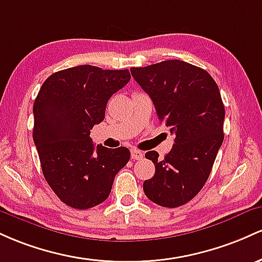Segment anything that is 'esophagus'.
<instances>
[{
	"mask_svg": "<svg viewBox=\"0 0 262 262\" xmlns=\"http://www.w3.org/2000/svg\"><path fill=\"white\" fill-rule=\"evenodd\" d=\"M143 157V154L141 151H139V149H136V148H134V149H131V158L132 160H141V158Z\"/></svg>",
	"mask_w": 262,
	"mask_h": 262,
	"instance_id": "esophagus-1",
	"label": "esophagus"
}]
</instances>
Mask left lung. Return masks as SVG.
<instances>
[{
	"label": "left lung",
	"instance_id": "obj_1",
	"mask_svg": "<svg viewBox=\"0 0 262 262\" xmlns=\"http://www.w3.org/2000/svg\"><path fill=\"white\" fill-rule=\"evenodd\" d=\"M131 74L154 101L158 120L174 135L163 160L156 151L146 154L156 172L143 182V190L161 207H181L201 192L224 140L219 88L209 73L182 60L131 68Z\"/></svg>",
	"mask_w": 262,
	"mask_h": 262
}]
</instances>
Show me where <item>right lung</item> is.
Wrapping results in <instances>:
<instances>
[{"mask_svg": "<svg viewBox=\"0 0 262 262\" xmlns=\"http://www.w3.org/2000/svg\"><path fill=\"white\" fill-rule=\"evenodd\" d=\"M130 79L127 69L68 68L48 76L34 100L33 141L44 178L69 207L89 209L106 201L130 160L126 147H95L90 137L104 120L107 100Z\"/></svg>", "mask_w": 262, "mask_h": 262, "instance_id": "obj_1", "label": "right lung"}]
</instances>
